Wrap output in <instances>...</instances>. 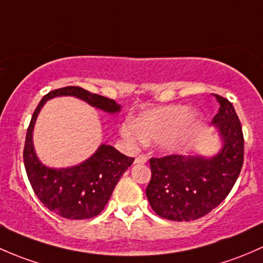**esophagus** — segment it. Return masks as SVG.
<instances>
[{
  "label": "esophagus",
  "mask_w": 263,
  "mask_h": 263,
  "mask_svg": "<svg viewBox=\"0 0 263 263\" xmlns=\"http://www.w3.org/2000/svg\"><path fill=\"white\" fill-rule=\"evenodd\" d=\"M148 161V156H145V154H140V156H138L137 158H135V163H147Z\"/></svg>",
  "instance_id": "esophagus-1"
}]
</instances>
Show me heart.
<instances>
[{
  "instance_id": "b5f03b06",
  "label": "heart",
  "mask_w": 263,
  "mask_h": 263,
  "mask_svg": "<svg viewBox=\"0 0 263 263\" xmlns=\"http://www.w3.org/2000/svg\"><path fill=\"white\" fill-rule=\"evenodd\" d=\"M200 123V116L186 105H170L140 112L135 120L121 124V135L130 145L157 142L164 151H177L185 144L189 133Z\"/></svg>"
}]
</instances>
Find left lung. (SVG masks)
<instances>
[{"mask_svg":"<svg viewBox=\"0 0 263 263\" xmlns=\"http://www.w3.org/2000/svg\"><path fill=\"white\" fill-rule=\"evenodd\" d=\"M220 104L212 123L223 139L216 156H171L151 158L152 177L145 190L157 215L173 221L196 220L218 206L231 192L245 157L240 121L232 102L214 95Z\"/></svg>","mask_w":263,"mask_h":263,"instance_id":"8db88e82","label":"left lung"}]
</instances>
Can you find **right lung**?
<instances>
[{"label":"right lung","instance_id":"obj_1","mask_svg":"<svg viewBox=\"0 0 263 263\" xmlns=\"http://www.w3.org/2000/svg\"><path fill=\"white\" fill-rule=\"evenodd\" d=\"M57 96H74L91 106L114 114L120 105L107 97L91 93L77 86L58 88L45 95L31 116L24 147L26 175L37 199L50 212L72 220H83L99 215L109 201L116 183L134 162L133 157L101 144L93 156L69 168H49L42 164L32 145L35 120L45 101Z\"/></svg>","mask_w":263,"mask_h":263}]
</instances>
